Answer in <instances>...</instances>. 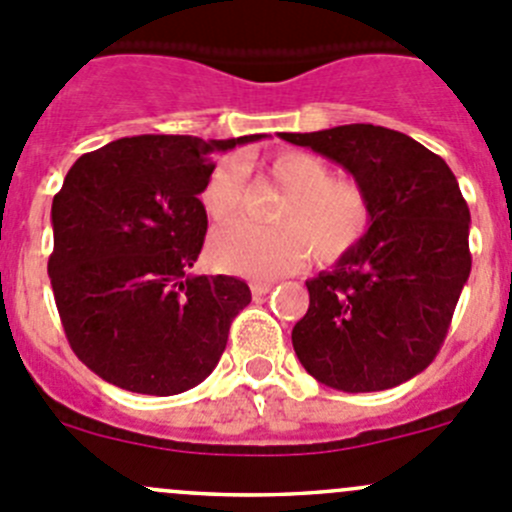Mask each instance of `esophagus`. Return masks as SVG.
I'll return each mask as SVG.
<instances>
[{
	"mask_svg": "<svg viewBox=\"0 0 512 512\" xmlns=\"http://www.w3.org/2000/svg\"><path fill=\"white\" fill-rule=\"evenodd\" d=\"M272 285H275V282H270V280H252L250 290L255 297H262L272 290Z\"/></svg>",
	"mask_w": 512,
	"mask_h": 512,
	"instance_id": "34e87169",
	"label": "esophagus"
}]
</instances>
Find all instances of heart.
I'll return each instance as SVG.
<instances>
[{
  "label": "heart",
  "instance_id": "obj_1",
  "mask_svg": "<svg viewBox=\"0 0 512 512\" xmlns=\"http://www.w3.org/2000/svg\"><path fill=\"white\" fill-rule=\"evenodd\" d=\"M282 187L277 227L235 220L210 237V260L217 270L242 277H277L297 270L310 252L325 262L350 255L372 225L367 192L347 177H330L325 162L307 152H280L267 162ZM247 167L225 157L207 175L200 205L215 222L227 220L240 205Z\"/></svg>",
  "mask_w": 512,
  "mask_h": 512
}]
</instances>
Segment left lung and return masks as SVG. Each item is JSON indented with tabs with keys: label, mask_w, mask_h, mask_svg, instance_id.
Segmentation results:
<instances>
[{
	"label": "left lung",
	"mask_w": 512,
	"mask_h": 512,
	"mask_svg": "<svg viewBox=\"0 0 512 512\" xmlns=\"http://www.w3.org/2000/svg\"><path fill=\"white\" fill-rule=\"evenodd\" d=\"M337 162L367 192L365 240L307 280L310 307L292 327L302 367L327 388L377 393L438 355L470 275V210L443 157L375 124L280 132Z\"/></svg>",
	"instance_id": "obj_1"
}]
</instances>
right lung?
Masks as SVG:
<instances>
[{"mask_svg":"<svg viewBox=\"0 0 512 512\" xmlns=\"http://www.w3.org/2000/svg\"><path fill=\"white\" fill-rule=\"evenodd\" d=\"M262 140L122 137L87 152L52 200L49 280L74 355L130 393H185L210 375L250 287L190 275L207 232L212 152Z\"/></svg>","mask_w":512,"mask_h":512,"instance_id":"add662e5","label":"right lung"}]
</instances>
